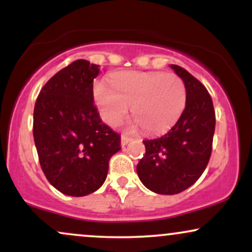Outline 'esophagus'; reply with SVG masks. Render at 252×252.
Listing matches in <instances>:
<instances>
[{"mask_svg": "<svg viewBox=\"0 0 252 252\" xmlns=\"http://www.w3.org/2000/svg\"><path fill=\"white\" fill-rule=\"evenodd\" d=\"M130 141H131V137H129V136L122 135V137H121V143H122V146H126Z\"/></svg>", "mask_w": 252, "mask_h": 252, "instance_id": "1", "label": "esophagus"}]
</instances>
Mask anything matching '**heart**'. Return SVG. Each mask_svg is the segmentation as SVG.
<instances>
[{
    "mask_svg": "<svg viewBox=\"0 0 252 252\" xmlns=\"http://www.w3.org/2000/svg\"><path fill=\"white\" fill-rule=\"evenodd\" d=\"M94 99L106 123L116 126L132 106V116L146 132L172 128L186 108L187 90L174 73L124 72L111 78V86L97 83Z\"/></svg>",
    "mask_w": 252,
    "mask_h": 252,
    "instance_id": "obj_1",
    "label": "heart"
}]
</instances>
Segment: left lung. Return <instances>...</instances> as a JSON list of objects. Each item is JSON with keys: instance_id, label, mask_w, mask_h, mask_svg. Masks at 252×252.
I'll return each mask as SVG.
<instances>
[{"instance_id": "left-lung-1", "label": "left lung", "mask_w": 252, "mask_h": 252, "mask_svg": "<svg viewBox=\"0 0 252 252\" xmlns=\"http://www.w3.org/2000/svg\"><path fill=\"white\" fill-rule=\"evenodd\" d=\"M170 67L186 85V108L167 134L143 141L146 154L136 168L147 189L169 195L187 189L204 173L216 128L215 108L206 88L185 68Z\"/></svg>"}]
</instances>
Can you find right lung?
<instances>
[{
    "label": "right lung",
    "mask_w": 252,
    "mask_h": 252,
    "mask_svg": "<svg viewBox=\"0 0 252 252\" xmlns=\"http://www.w3.org/2000/svg\"><path fill=\"white\" fill-rule=\"evenodd\" d=\"M98 65L71 63L43 85L36 98L33 136L41 169L58 190L84 196L105 181L121 136L100 120L94 104Z\"/></svg>",
    "instance_id": "right-lung-1"
}]
</instances>
